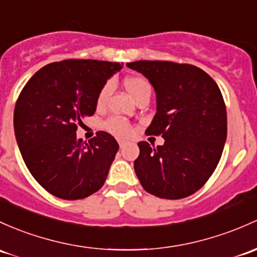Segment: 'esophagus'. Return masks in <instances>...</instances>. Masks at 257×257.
Instances as JSON below:
<instances>
[{
  "instance_id": "1",
  "label": "esophagus",
  "mask_w": 257,
  "mask_h": 257,
  "mask_svg": "<svg viewBox=\"0 0 257 257\" xmlns=\"http://www.w3.org/2000/svg\"><path fill=\"white\" fill-rule=\"evenodd\" d=\"M126 140H124V139H118V144H119V147L120 148H124L126 145Z\"/></svg>"
}]
</instances>
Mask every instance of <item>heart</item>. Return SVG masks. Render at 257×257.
<instances>
[{
    "instance_id": "1",
    "label": "heart",
    "mask_w": 257,
    "mask_h": 257,
    "mask_svg": "<svg viewBox=\"0 0 257 257\" xmlns=\"http://www.w3.org/2000/svg\"><path fill=\"white\" fill-rule=\"evenodd\" d=\"M124 87L126 88V91H128L129 94H131L134 99H136L140 93L144 92V91L150 90V85L148 83V81L140 76L125 77V79H124ZM109 92H110V85L109 83H106V85L99 90L98 94H97V98H96L97 107L101 108L104 106ZM103 125L109 133L114 134V136L117 137H126L129 136L132 132L131 124H129L126 120L121 119V118H118V117L108 118V119L104 121Z\"/></svg>"
}]
</instances>
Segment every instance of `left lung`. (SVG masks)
<instances>
[{
    "label": "left lung",
    "mask_w": 257,
    "mask_h": 257,
    "mask_svg": "<svg viewBox=\"0 0 257 257\" xmlns=\"http://www.w3.org/2000/svg\"><path fill=\"white\" fill-rule=\"evenodd\" d=\"M126 66L144 75L156 93V113L145 134L164 145L138 143L134 170L147 192L181 199L212 176L226 140V109L215 81L199 67L139 60Z\"/></svg>",
    "instance_id": "left-lung-1"
}]
</instances>
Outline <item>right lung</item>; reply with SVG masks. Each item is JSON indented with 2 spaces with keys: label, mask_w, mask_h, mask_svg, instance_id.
<instances>
[{
  "label": "right lung",
  "mask_w": 257,
  "mask_h": 257,
  "mask_svg": "<svg viewBox=\"0 0 257 257\" xmlns=\"http://www.w3.org/2000/svg\"><path fill=\"white\" fill-rule=\"evenodd\" d=\"M121 65L80 59L51 63L20 93L16 140L32 176L53 196L75 201L103 186L119 145L106 132L82 142L76 131L96 112L97 94Z\"/></svg>",
  "instance_id": "right-lung-1"
}]
</instances>
